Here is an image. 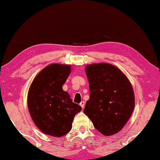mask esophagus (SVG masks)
Returning a JSON list of instances; mask_svg holds the SVG:
<instances>
[{
	"label": "esophagus",
	"instance_id": "34e87169",
	"mask_svg": "<svg viewBox=\"0 0 160 160\" xmlns=\"http://www.w3.org/2000/svg\"><path fill=\"white\" fill-rule=\"evenodd\" d=\"M85 101H81L80 103V106L83 108H84V106H85Z\"/></svg>",
	"mask_w": 160,
	"mask_h": 160
}]
</instances>
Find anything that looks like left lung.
Returning <instances> with one entry per match:
<instances>
[{
  "instance_id": "1",
  "label": "left lung",
  "mask_w": 160,
  "mask_h": 160,
  "mask_svg": "<svg viewBox=\"0 0 160 160\" xmlns=\"http://www.w3.org/2000/svg\"><path fill=\"white\" fill-rule=\"evenodd\" d=\"M85 72L90 93L84 113L102 134H115L125 126L134 108L131 82L118 68L108 63L88 65Z\"/></svg>"
}]
</instances>
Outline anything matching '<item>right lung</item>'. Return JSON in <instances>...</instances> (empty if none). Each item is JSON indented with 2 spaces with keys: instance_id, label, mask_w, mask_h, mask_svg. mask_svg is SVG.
<instances>
[{
  "instance_id": "1",
  "label": "right lung",
  "mask_w": 160,
  "mask_h": 160,
  "mask_svg": "<svg viewBox=\"0 0 160 160\" xmlns=\"http://www.w3.org/2000/svg\"><path fill=\"white\" fill-rule=\"evenodd\" d=\"M70 70V65H49L36 76L28 90L31 117L43 133L52 137L67 134L72 128L75 116L82 110L62 90Z\"/></svg>"
}]
</instances>
